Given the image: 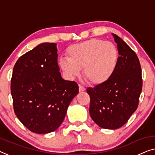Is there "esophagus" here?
Listing matches in <instances>:
<instances>
[{
    "mask_svg": "<svg viewBox=\"0 0 155 155\" xmlns=\"http://www.w3.org/2000/svg\"><path fill=\"white\" fill-rule=\"evenodd\" d=\"M79 91H85V88L83 86H82L81 84H79Z\"/></svg>",
    "mask_w": 155,
    "mask_h": 155,
    "instance_id": "34e87169",
    "label": "esophagus"
}]
</instances>
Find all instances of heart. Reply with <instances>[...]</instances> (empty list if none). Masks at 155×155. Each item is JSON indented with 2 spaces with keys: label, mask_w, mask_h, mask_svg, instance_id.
Listing matches in <instances>:
<instances>
[{
  "label": "heart",
  "mask_w": 155,
  "mask_h": 155,
  "mask_svg": "<svg viewBox=\"0 0 155 155\" xmlns=\"http://www.w3.org/2000/svg\"><path fill=\"white\" fill-rule=\"evenodd\" d=\"M66 59L59 61L65 73L76 77L80 75V70L83 69L87 81L91 84H101L107 82L115 72L118 51L111 42L91 39L69 47Z\"/></svg>",
  "instance_id": "heart-1"
}]
</instances>
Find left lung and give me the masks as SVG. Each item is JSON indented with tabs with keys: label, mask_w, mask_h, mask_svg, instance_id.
Instances as JSON below:
<instances>
[{
	"label": "left lung",
	"mask_w": 155,
	"mask_h": 155,
	"mask_svg": "<svg viewBox=\"0 0 155 155\" xmlns=\"http://www.w3.org/2000/svg\"><path fill=\"white\" fill-rule=\"evenodd\" d=\"M113 35L119 53L115 72L107 82L87 89L91 117L107 129L126 124L137 109L143 85L140 61L135 51L120 37Z\"/></svg>",
	"instance_id": "1"
}]
</instances>
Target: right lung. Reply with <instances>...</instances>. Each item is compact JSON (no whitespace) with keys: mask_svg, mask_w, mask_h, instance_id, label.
Masks as SVG:
<instances>
[{"mask_svg":"<svg viewBox=\"0 0 155 155\" xmlns=\"http://www.w3.org/2000/svg\"><path fill=\"white\" fill-rule=\"evenodd\" d=\"M55 43H42L19 58L11 78L15 115L28 130L48 134L60 127L79 87L59 72Z\"/></svg>","mask_w":155,"mask_h":155,"instance_id":"add662e5","label":"right lung"}]
</instances>
